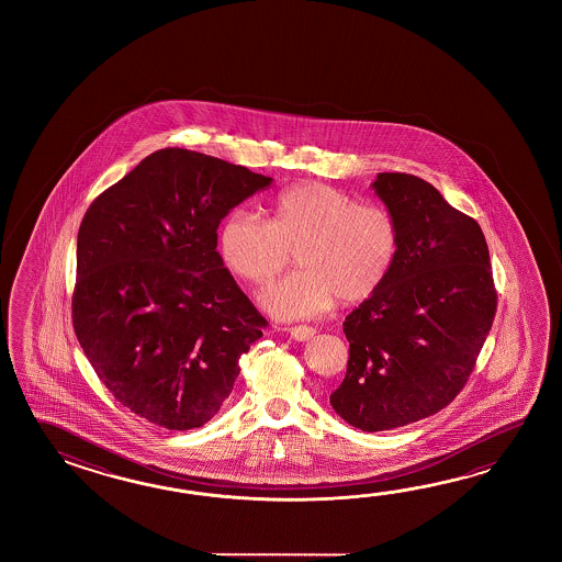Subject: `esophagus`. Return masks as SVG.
Masks as SVG:
<instances>
[{
    "label": "esophagus",
    "instance_id": "34e87169",
    "mask_svg": "<svg viewBox=\"0 0 562 562\" xmlns=\"http://www.w3.org/2000/svg\"><path fill=\"white\" fill-rule=\"evenodd\" d=\"M286 331H289V335H291L295 341H307L310 337L315 335V329L310 327V325H295V327H289Z\"/></svg>",
    "mask_w": 562,
    "mask_h": 562
}]
</instances>
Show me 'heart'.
Segmentation results:
<instances>
[{"mask_svg":"<svg viewBox=\"0 0 562 562\" xmlns=\"http://www.w3.org/2000/svg\"><path fill=\"white\" fill-rule=\"evenodd\" d=\"M397 247V223L385 206L315 180L279 192L271 221L237 209L221 227L225 263L251 285L271 283L295 251L297 273L263 293L265 307L286 319L331 310L337 297H370L390 276Z\"/></svg>","mask_w":562,"mask_h":562,"instance_id":"heart-1","label":"heart"}]
</instances>
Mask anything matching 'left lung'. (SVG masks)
I'll return each mask as SVG.
<instances>
[{
  "label": "left lung",
  "mask_w": 562,
  "mask_h": 562,
  "mask_svg": "<svg viewBox=\"0 0 562 562\" xmlns=\"http://www.w3.org/2000/svg\"><path fill=\"white\" fill-rule=\"evenodd\" d=\"M400 247L382 286L344 322L346 378L329 395L363 431L394 430L448 406L467 385L496 315L484 233L430 182L380 172Z\"/></svg>",
  "instance_id": "1"
}]
</instances>
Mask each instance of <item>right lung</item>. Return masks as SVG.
I'll list each match as a JSON object with an SVG mask.
<instances>
[{
  "mask_svg": "<svg viewBox=\"0 0 562 562\" xmlns=\"http://www.w3.org/2000/svg\"><path fill=\"white\" fill-rule=\"evenodd\" d=\"M269 177L187 148L146 156L78 231L72 323L110 394L167 430L225 404L267 325L216 252V228Z\"/></svg>",
  "mask_w": 562,
  "mask_h": 562,
  "instance_id": "1",
  "label": "right lung"
}]
</instances>
